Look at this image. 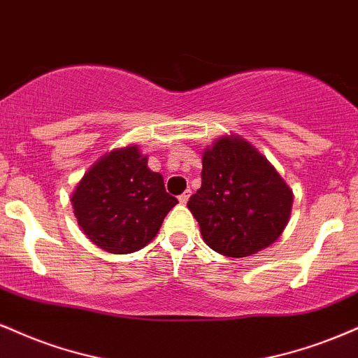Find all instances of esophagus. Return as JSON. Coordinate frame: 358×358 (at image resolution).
<instances>
[{
  "label": "esophagus",
  "instance_id": "obj_1",
  "mask_svg": "<svg viewBox=\"0 0 358 358\" xmlns=\"http://www.w3.org/2000/svg\"><path fill=\"white\" fill-rule=\"evenodd\" d=\"M190 190H187V192H183L182 193V195H180L178 196V201H180V203H182V205H185V203H187V201H188V198H190Z\"/></svg>",
  "mask_w": 358,
  "mask_h": 358
}]
</instances>
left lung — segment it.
I'll return each instance as SVG.
<instances>
[{"instance_id":"obj_1","label":"left lung","mask_w":358,"mask_h":358,"mask_svg":"<svg viewBox=\"0 0 358 358\" xmlns=\"http://www.w3.org/2000/svg\"><path fill=\"white\" fill-rule=\"evenodd\" d=\"M201 163V187L187 206L205 243L234 258L272 245L285 230L294 203V193L272 163L235 135L215 140Z\"/></svg>"}]
</instances>
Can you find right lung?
I'll use <instances>...</instances> for the list:
<instances>
[{
	"mask_svg": "<svg viewBox=\"0 0 358 358\" xmlns=\"http://www.w3.org/2000/svg\"><path fill=\"white\" fill-rule=\"evenodd\" d=\"M176 203L165 190L163 176L150 170L148 157L136 145L103 155L71 195L83 234L110 253L146 247Z\"/></svg>",
	"mask_w": 358,
	"mask_h": 358,
	"instance_id": "right-lung-1",
	"label": "right lung"
}]
</instances>
